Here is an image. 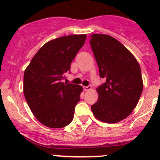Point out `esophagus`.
<instances>
[{
    "instance_id": "1",
    "label": "esophagus",
    "mask_w": 160,
    "mask_h": 160,
    "mask_svg": "<svg viewBox=\"0 0 160 160\" xmlns=\"http://www.w3.org/2000/svg\"><path fill=\"white\" fill-rule=\"evenodd\" d=\"M91 86L90 85H89V86H87V87H83V89H84L85 91H88V90H91Z\"/></svg>"
}]
</instances>
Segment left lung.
Returning a JSON list of instances; mask_svg holds the SVG:
<instances>
[{
    "label": "left lung",
    "mask_w": 160,
    "mask_h": 160,
    "mask_svg": "<svg viewBox=\"0 0 160 160\" xmlns=\"http://www.w3.org/2000/svg\"><path fill=\"white\" fill-rule=\"evenodd\" d=\"M90 44L104 80L97 88L99 98L91 110L98 120L116 123L138 104L143 89L141 69L133 55L110 35L93 34Z\"/></svg>",
    "instance_id": "8db88e82"
}]
</instances>
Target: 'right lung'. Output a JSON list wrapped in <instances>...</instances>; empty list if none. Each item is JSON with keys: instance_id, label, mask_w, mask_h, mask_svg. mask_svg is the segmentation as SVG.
Here are the masks:
<instances>
[{"instance_id": "1", "label": "right lung", "mask_w": 160, "mask_h": 160, "mask_svg": "<svg viewBox=\"0 0 160 160\" xmlns=\"http://www.w3.org/2000/svg\"><path fill=\"white\" fill-rule=\"evenodd\" d=\"M86 38V35H73L48 42L25 69V100L35 117L46 126L63 128L72 121L83 88L62 80L66 72L70 73L71 62Z\"/></svg>"}]
</instances>
